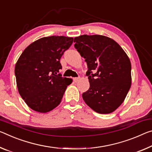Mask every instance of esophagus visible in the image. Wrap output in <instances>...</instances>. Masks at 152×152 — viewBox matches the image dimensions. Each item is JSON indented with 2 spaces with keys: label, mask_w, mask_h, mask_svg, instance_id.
Returning a JSON list of instances; mask_svg holds the SVG:
<instances>
[{
  "label": "esophagus",
  "mask_w": 152,
  "mask_h": 152,
  "mask_svg": "<svg viewBox=\"0 0 152 152\" xmlns=\"http://www.w3.org/2000/svg\"><path fill=\"white\" fill-rule=\"evenodd\" d=\"M73 80H74V82H75V83H76V82H78V80H79V78H78V77H76V78H74Z\"/></svg>",
  "instance_id": "34e87169"
}]
</instances>
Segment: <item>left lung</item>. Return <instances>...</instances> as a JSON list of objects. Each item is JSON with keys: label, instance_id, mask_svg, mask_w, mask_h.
Here are the masks:
<instances>
[{"label": "left lung", "instance_id": "left-lung-1", "mask_svg": "<svg viewBox=\"0 0 152 152\" xmlns=\"http://www.w3.org/2000/svg\"><path fill=\"white\" fill-rule=\"evenodd\" d=\"M74 47L85 59L90 87L83 98L100 114L114 112L124 102L131 85L129 57L114 40L102 35L74 38Z\"/></svg>", "mask_w": 152, "mask_h": 152}]
</instances>
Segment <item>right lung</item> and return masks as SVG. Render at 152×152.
I'll return each instance as SVG.
<instances>
[{"instance_id": "right-lung-1", "label": "right lung", "mask_w": 152, "mask_h": 152, "mask_svg": "<svg viewBox=\"0 0 152 152\" xmlns=\"http://www.w3.org/2000/svg\"><path fill=\"white\" fill-rule=\"evenodd\" d=\"M72 42L73 38L63 36L44 37L30 44L21 55L15 68L17 86L31 109L46 113L61 102L72 80L59 73L62 68L60 59Z\"/></svg>"}]
</instances>
